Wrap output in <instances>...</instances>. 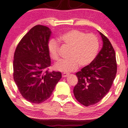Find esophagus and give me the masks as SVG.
Returning <instances> with one entry per match:
<instances>
[{"label": "esophagus", "mask_w": 128, "mask_h": 128, "mask_svg": "<svg viewBox=\"0 0 128 128\" xmlns=\"http://www.w3.org/2000/svg\"><path fill=\"white\" fill-rule=\"evenodd\" d=\"M68 75H69L68 73H66V72H64V73L62 74V77H64V78H65V77H66Z\"/></svg>", "instance_id": "34e87169"}]
</instances>
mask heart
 <instances>
[{"mask_svg":"<svg viewBox=\"0 0 128 128\" xmlns=\"http://www.w3.org/2000/svg\"><path fill=\"white\" fill-rule=\"evenodd\" d=\"M60 40L70 47L67 60H62L54 65L56 70L68 72L74 71L79 66H86L94 61L98 52V39L92 34H86L78 30L66 31L60 36ZM50 56L54 60L59 59L60 44L58 41L52 38L47 44Z\"/></svg>","mask_w":128,"mask_h":128,"instance_id":"heart-1","label":"heart"}]
</instances>
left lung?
Masks as SVG:
<instances>
[{
	"label": "left lung",
	"mask_w": 128,
	"mask_h": 128,
	"mask_svg": "<svg viewBox=\"0 0 128 128\" xmlns=\"http://www.w3.org/2000/svg\"><path fill=\"white\" fill-rule=\"evenodd\" d=\"M102 47L90 64L76 73L78 83L75 97L85 106L95 104L108 94L117 72L116 53L111 42L102 32Z\"/></svg>",
	"instance_id": "obj_1"
}]
</instances>
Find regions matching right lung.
<instances>
[{"label":"right lung","mask_w":128,"mask_h":128,"mask_svg":"<svg viewBox=\"0 0 128 128\" xmlns=\"http://www.w3.org/2000/svg\"><path fill=\"white\" fill-rule=\"evenodd\" d=\"M52 32L47 26L37 25L20 40L14 53V79L22 96L39 104L50 97L61 72H48L51 65L47 44Z\"/></svg>","instance_id":"add662e5"}]
</instances>
